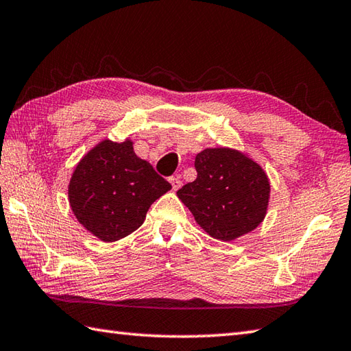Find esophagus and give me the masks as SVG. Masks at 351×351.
<instances>
[{
	"label": "esophagus",
	"mask_w": 351,
	"mask_h": 351,
	"mask_svg": "<svg viewBox=\"0 0 351 351\" xmlns=\"http://www.w3.org/2000/svg\"><path fill=\"white\" fill-rule=\"evenodd\" d=\"M169 181H170V184H171V187H173V190H178L182 185V181H181V178H180V175H176V176H170L169 178Z\"/></svg>",
	"instance_id": "obj_1"
}]
</instances>
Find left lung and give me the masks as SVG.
<instances>
[{
  "instance_id": "8db88e82",
  "label": "left lung",
  "mask_w": 351,
  "mask_h": 351,
  "mask_svg": "<svg viewBox=\"0 0 351 351\" xmlns=\"http://www.w3.org/2000/svg\"><path fill=\"white\" fill-rule=\"evenodd\" d=\"M197 178L176 191L211 237L231 242L263 222L271 185L266 171L250 156L230 147L196 155Z\"/></svg>"
}]
</instances>
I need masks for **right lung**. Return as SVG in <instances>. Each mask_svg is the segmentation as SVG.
<instances>
[{
	"mask_svg": "<svg viewBox=\"0 0 351 351\" xmlns=\"http://www.w3.org/2000/svg\"><path fill=\"white\" fill-rule=\"evenodd\" d=\"M132 144L100 141L79 161L68 185L75 219L103 242H115L138 230L150 205L171 189L135 155Z\"/></svg>",
	"mask_w": 351,
	"mask_h": 351,
	"instance_id": "right-lung-1",
	"label": "right lung"
}]
</instances>
